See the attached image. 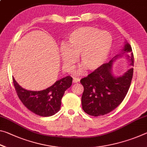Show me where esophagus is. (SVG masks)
I'll return each mask as SVG.
<instances>
[{
	"label": "esophagus",
	"mask_w": 147,
	"mask_h": 147,
	"mask_svg": "<svg viewBox=\"0 0 147 147\" xmlns=\"http://www.w3.org/2000/svg\"><path fill=\"white\" fill-rule=\"evenodd\" d=\"M73 83H77L78 82H80V78H74L73 80Z\"/></svg>",
	"instance_id": "34e87169"
}]
</instances>
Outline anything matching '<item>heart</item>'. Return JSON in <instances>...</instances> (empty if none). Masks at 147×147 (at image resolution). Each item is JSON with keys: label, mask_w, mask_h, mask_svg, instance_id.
<instances>
[{"label": "heart", "mask_w": 147, "mask_h": 147, "mask_svg": "<svg viewBox=\"0 0 147 147\" xmlns=\"http://www.w3.org/2000/svg\"><path fill=\"white\" fill-rule=\"evenodd\" d=\"M113 46L109 32L93 27H83L69 34L66 48L62 49V58L68 70L72 69L80 55V63L88 71L99 69L108 58Z\"/></svg>", "instance_id": "1"}]
</instances>
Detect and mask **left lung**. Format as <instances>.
<instances>
[{
	"instance_id": "obj_1",
	"label": "left lung",
	"mask_w": 147,
	"mask_h": 147,
	"mask_svg": "<svg viewBox=\"0 0 147 147\" xmlns=\"http://www.w3.org/2000/svg\"><path fill=\"white\" fill-rule=\"evenodd\" d=\"M125 55L134 66V53L129 44L125 42L122 52L109 63L101 65L80 80L84 86L82 96V109L90 116L107 115L115 109L124 99L131 85L134 69L131 68L119 77L112 73L113 62Z\"/></svg>"
}]
</instances>
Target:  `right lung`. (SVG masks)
Here are the masks:
<instances>
[{"label": "right lung", "mask_w": 147, "mask_h": 147, "mask_svg": "<svg viewBox=\"0 0 147 147\" xmlns=\"http://www.w3.org/2000/svg\"><path fill=\"white\" fill-rule=\"evenodd\" d=\"M72 82L73 78L67 76L47 89L34 92L23 89L13 78L16 92L23 105L32 113L44 117L52 116L59 111L62 97Z\"/></svg>", "instance_id": "obj_1"}]
</instances>
